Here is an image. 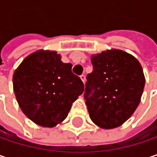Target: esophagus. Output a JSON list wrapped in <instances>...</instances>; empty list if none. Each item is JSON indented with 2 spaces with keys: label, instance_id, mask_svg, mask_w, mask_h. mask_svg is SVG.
<instances>
[{
  "label": "esophagus",
  "instance_id": "34e87169",
  "mask_svg": "<svg viewBox=\"0 0 157 157\" xmlns=\"http://www.w3.org/2000/svg\"><path fill=\"white\" fill-rule=\"evenodd\" d=\"M80 77H81L82 81L83 83H84V82H85V80H86V79H85V75H80Z\"/></svg>",
  "mask_w": 157,
  "mask_h": 157
}]
</instances>
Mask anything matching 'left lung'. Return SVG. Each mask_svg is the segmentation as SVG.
Instances as JSON below:
<instances>
[{
	"label": "left lung",
	"mask_w": 157,
	"mask_h": 157,
	"mask_svg": "<svg viewBox=\"0 0 157 157\" xmlns=\"http://www.w3.org/2000/svg\"><path fill=\"white\" fill-rule=\"evenodd\" d=\"M84 99L91 120L102 128L128 121L137 108L145 86L141 64L121 50H108L92 57Z\"/></svg>",
	"instance_id": "left-lung-1"
}]
</instances>
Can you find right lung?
Instances as JSON below:
<instances>
[{
  "label": "right lung",
  "instance_id": "add662e5",
  "mask_svg": "<svg viewBox=\"0 0 157 157\" xmlns=\"http://www.w3.org/2000/svg\"><path fill=\"white\" fill-rule=\"evenodd\" d=\"M83 82L54 51L29 56L13 75V89L24 114L43 127H55L67 117L83 92Z\"/></svg>",
  "mask_w": 157,
  "mask_h": 157
}]
</instances>
